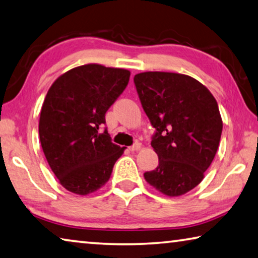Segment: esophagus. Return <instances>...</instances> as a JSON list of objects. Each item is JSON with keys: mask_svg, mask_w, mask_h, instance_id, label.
Instances as JSON below:
<instances>
[{"mask_svg": "<svg viewBox=\"0 0 258 258\" xmlns=\"http://www.w3.org/2000/svg\"><path fill=\"white\" fill-rule=\"evenodd\" d=\"M141 149H142V144H141V143H136V144H135V145L129 147V151L136 152V151H139Z\"/></svg>", "mask_w": 258, "mask_h": 258, "instance_id": "34e87169", "label": "esophagus"}]
</instances>
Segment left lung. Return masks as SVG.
<instances>
[{"label":"left lung","instance_id":"obj_1","mask_svg":"<svg viewBox=\"0 0 258 258\" xmlns=\"http://www.w3.org/2000/svg\"><path fill=\"white\" fill-rule=\"evenodd\" d=\"M134 82L157 129L151 145L159 166L144 178L164 196H183L201 183L216 155L223 129L217 101L204 84L185 74L143 72Z\"/></svg>","mask_w":258,"mask_h":258}]
</instances>
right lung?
<instances>
[{
    "label": "right lung",
    "mask_w": 258,
    "mask_h": 258,
    "mask_svg": "<svg viewBox=\"0 0 258 258\" xmlns=\"http://www.w3.org/2000/svg\"><path fill=\"white\" fill-rule=\"evenodd\" d=\"M130 71L99 64L61 74L42 105L39 135L46 161L62 187L88 196L104 186L125 150L111 142L105 113L129 82Z\"/></svg>",
    "instance_id": "right-lung-1"
}]
</instances>
